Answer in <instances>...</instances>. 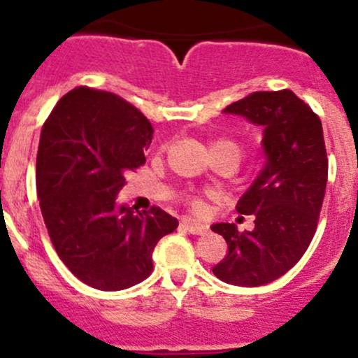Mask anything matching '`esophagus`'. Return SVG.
<instances>
[{"instance_id":"34e87169","label":"esophagus","mask_w":358,"mask_h":358,"mask_svg":"<svg viewBox=\"0 0 358 358\" xmlns=\"http://www.w3.org/2000/svg\"><path fill=\"white\" fill-rule=\"evenodd\" d=\"M180 224H182V227H185L188 233L199 234V236H202V234H206L207 231H209V226H207V224L192 221L190 217H183L182 222H180Z\"/></svg>"}]
</instances>
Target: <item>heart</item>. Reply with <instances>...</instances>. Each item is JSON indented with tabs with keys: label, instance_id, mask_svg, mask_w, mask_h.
<instances>
[{
	"label": "heart",
	"instance_id": "obj_1",
	"mask_svg": "<svg viewBox=\"0 0 358 358\" xmlns=\"http://www.w3.org/2000/svg\"><path fill=\"white\" fill-rule=\"evenodd\" d=\"M212 148H227V149H231V151H233L234 155H236L238 161L241 159V148H239L238 144L231 143V141H215V143L212 144ZM185 202H187L188 209L194 210V212H200V210L203 209V199H202V195H200V194H188V195H185Z\"/></svg>",
	"mask_w": 358,
	"mask_h": 358
}]
</instances>
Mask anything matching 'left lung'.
Returning a JSON list of instances; mask_svg holds the SVG:
<instances>
[{"instance_id":"left-lung-1","label":"left lung","mask_w":358,"mask_h":358,"mask_svg":"<svg viewBox=\"0 0 358 358\" xmlns=\"http://www.w3.org/2000/svg\"><path fill=\"white\" fill-rule=\"evenodd\" d=\"M224 112L262 125L266 164L236 206L239 214L253 215L255 229L210 227L227 243L212 272L226 284L258 287L289 272L316 233L328 180L323 125L290 90L255 92Z\"/></svg>"}]
</instances>
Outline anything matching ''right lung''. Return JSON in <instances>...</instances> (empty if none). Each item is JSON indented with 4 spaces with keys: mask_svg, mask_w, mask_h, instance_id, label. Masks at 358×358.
<instances>
[{
    "mask_svg": "<svg viewBox=\"0 0 358 358\" xmlns=\"http://www.w3.org/2000/svg\"><path fill=\"white\" fill-rule=\"evenodd\" d=\"M152 125L115 93L78 86L49 113L37 151V195L64 265L90 287L122 290L152 272V251L178 226L159 207H117L125 175L146 163Z\"/></svg>",
    "mask_w": 358,
    "mask_h": 358,
    "instance_id": "right-lung-1",
    "label": "right lung"
}]
</instances>
